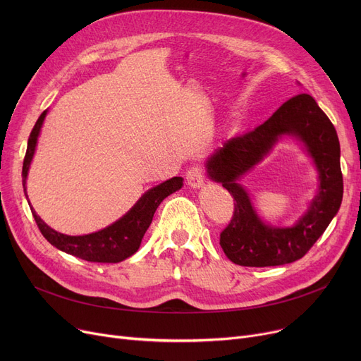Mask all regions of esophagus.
<instances>
[{"label":"esophagus","instance_id":"esophagus-1","mask_svg":"<svg viewBox=\"0 0 361 361\" xmlns=\"http://www.w3.org/2000/svg\"><path fill=\"white\" fill-rule=\"evenodd\" d=\"M185 180H187V184L192 185L193 188H199L204 184V174H203V169L197 165L192 166L190 169L187 171L185 173Z\"/></svg>","mask_w":361,"mask_h":361}]
</instances>
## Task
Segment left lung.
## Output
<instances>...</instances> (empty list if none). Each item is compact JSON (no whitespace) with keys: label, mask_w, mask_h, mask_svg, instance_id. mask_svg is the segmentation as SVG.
Instances as JSON below:
<instances>
[{"label":"left lung","mask_w":361,"mask_h":361,"mask_svg":"<svg viewBox=\"0 0 361 361\" xmlns=\"http://www.w3.org/2000/svg\"><path fill=\"white\" fill-rule=\"evenodd\" d=\"M282 135L295 137L305 145L319 174V190L308 212L287 229L264 224L238 183ZM339 154L334 124L307 93L295 94L263 124L231 137L216 149L206 162L207 176L221 183L235 200L233 219L219 238L226 257L240 267L264 268L291 263L305 256L325 233L343 202Z\"/></svg>","instance_id":"8db88e82"}]
</instances>
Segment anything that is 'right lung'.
<instances>
[{
    "label": "right lung",
    "mask_w": 361,
    "mask_h": 361,
    "mask_svg": "<svg viewBox=\"0 0 361 361\" xmlns=\"http://www.w3.org/2000/svg\"><path fill=\"white\" fill-rule=\"evenodd\" d=\"M45 116H47V111H44L41 114V117L37 118L27 140V150L25 155L23 171H22L25 192H26L27 171L35 154L37 136H39ZM181 185H183L181 177H174L161 183L159 185L147 190L123 218H120L118 221L111 224L109 226H106V228L98 233H92L86 235H66L61 233H56L36 215L33 207L30 211L37 224V228L41 230L42 235L54 245V247L87 262L117 263L130 257L131 255H135L139 250L142 238L149 228L157 207L171 193L180 190ZM25 195L27 199V193Z\"/></svg>",
    "instance_id": "add662e5"
}]
</instances>
